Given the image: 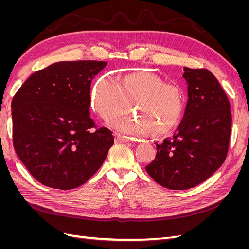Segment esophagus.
<instances>
[{"mask_svg": "<svg viewBox=\"0 0 249 249\" xmlns=\"http://www.w3.org/2000/svg\"><path fill=\"white\" fill-rule=\"evenodd\" d=\"M130 140L131 139L129 137H125V136H123V135L115 134V142L116 143H124V142H127Z\"/></svg>", "mask_w": 249, "mask_h": 249, "instance_id": "obj_1", "label": "esophagus"}]
</instances>
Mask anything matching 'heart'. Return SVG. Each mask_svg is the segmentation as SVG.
<instances>
[{"instance_id": "obj_1", "label": "heart", "mask_w": 249, "mask_h": 249, "mask_svg": "<svg viewBox=\"0 0 249 249\" xmlns=\"http://www.w3.org/2000/svg\"><path fill=\"white\" fill-rule=\"evenodd\" d=\"M92 105L106 122L124 114L131 105L136 116L119 117L112 126L123 133L143 135L150 130L166 134L175 127L185 110L182 87L150 71H137L124 77L104 78L92 91Z\"/></svg>"}]
</instances>
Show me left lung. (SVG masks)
I'll return each instance as SVG.
<instances>
[{"label":"left lung","instance_id":"1","mask_svg":"<svg viewBox=\"0 0 249 249\" xmlns=\"http://www.w3.org/2000/svg\"><path fill=\"white\" fill-rule=\"evenodd\" d=\"M188 102L183 120L171 137L157 143L155 160L145 167L158 184L186 190L205 182L228 155L231 105L214 74L184 67Z\"/></svg>","mask_w":249,"mask_h":249}]
</instances>
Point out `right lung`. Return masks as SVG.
<instances>
[{
    "label": "right lung",
    "mask_w": 249,
    "mask_h": 249,
    "mask_svg": "<svg viewBox=\"0 0 249 249\" xmlns=\"http://www.w3.org/2000/svg\"><path fill=\"white\" fill-rule=\"evenodd\" d=\"M107 62L82 60L35 71L11 103L17 155L44 186L70 190L102 166L114 136L90 117L91 80Z\"/></svg>",
    "instance_id": "obj_1"
}]
</instances>
